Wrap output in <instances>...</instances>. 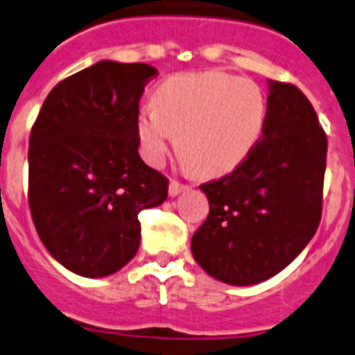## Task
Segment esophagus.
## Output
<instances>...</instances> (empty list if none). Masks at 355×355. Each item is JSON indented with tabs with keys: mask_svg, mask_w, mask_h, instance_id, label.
Wrapping results in <instances>:
<instances>
[{
	"mask_svg": "<svg viewBox=\"0 0 355 355\" xmlns=\"http://www.w3.org/2000/svg\"><path fill=\"white\" fill-rule=\"evenodd\" d=\"M183 191H187V185H181V183H178V181H170V185H168L170 196H172V198L180 196Z\"/></svg>",
	"mask_w": 355,
	"mask_h": 355,
	"instance_id": "esophagus-1",
	"label": "esophagus"
}]
</instances>
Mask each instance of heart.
<instances>
[{
    "label": "heart",
    "instance_id": "heart-1",
    "mask_svg": "<svg viewBox=\"0 0 355 355\" xmlns=\"http://www.w3.org/2000/svg\"><path fill=\"white\" fill-rule=\"evenodd\" d=\"M266 123V98L259 85L224 72L172 76L155 101L137 112V139L152 164L178 140L185 166L200 175L232 172L257 146Z\"/></svg>",
    "mask_w": 355,
    "mask_h": 355
}]
</instances>
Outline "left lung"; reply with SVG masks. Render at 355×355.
Instances as JSON below:
<instances>
[{
    "instance_id": "8db88e82",
    "label": "left lung",
    "mask_w": 355,
    "mask_h": 355,
    "mask_svg": "<svg viewBox=\"0 0 355 355\" xmlns=\"http://www.w3.org/2000/svg\"><path fill=\"white\" fill-rule=\"evenodd\" d=\"M328 140L295 85L268 79L266 123L248 157L200 185L209 215L192 235L194 259L227 285L276 276L306 248L322 211Z\"/></svg>"
}]
</instances>
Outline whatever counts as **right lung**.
I'll list each match as a JSON object with an SVG mask.
<instances>
[{"instance_id":"obj_1","label":"right lung","mask_w":355,"mask_h":355,"mask_svg":"<svg viewBox=\"0 0 355 355\" xmlns=\"http://www.w3.org/2000/svg\"><path fill=\"white\" fill-rule=\"evenodd\" d=\"M157 70L100 60L60 81L29 137V209L60 265L105 277L133 259L139 213L168 196V180L139 155L137 112Z\"/></svg>"}]
</instances>
